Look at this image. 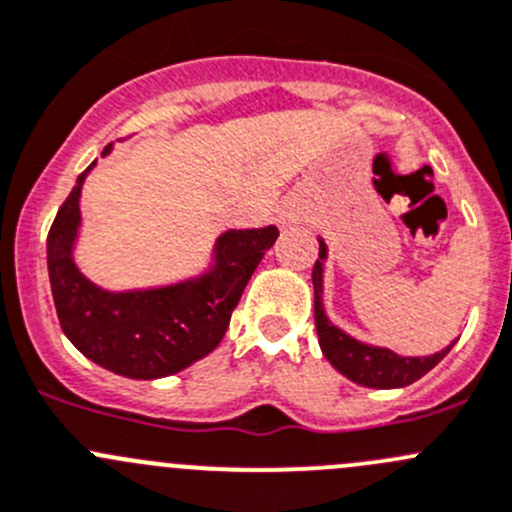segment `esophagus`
<instances>
[{"mask_svg":"<svg viewBox=\"0 0 512 512\" xmlns=\"http://www.w3.org/2000/svg\"><path fill=\"white\" fill-rule=\"evenodd\" d=\"M302 212V205L297 200H285L280 205V210H277V222L280 225H290V222H295L297 217H300Z\"/></svg>","mask_w":512,"mask_h":512,"instance_id":"obj_1","label":"esophagus"}]
</instances>
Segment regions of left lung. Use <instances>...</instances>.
Wrapping results in <instances>:
<instances>
[{
	"instance_id": "left-lung-1",
	"label": "left lung",
	"mask_w": 512,
	"mask_h": 512,
	"mask_svg": "<svg viewBox=\"0 0 512 512\" xmlns=\"http://www.w3.org/2000/svg\"><path fill=\"white\" fill-rule=\"evenodd\" d=\"M320 242V260L312 267V287H315V330L320 337V350L327 357L337 372L347 377V380L357 382L362 388H375V390H393L413 385L415 380L433 370L450 350L455 342L443 347L440 352L425 357H410L398 355L390 347L370 345L357 337L347 335L345 330L335 325L327 317L325 305H322V282H325V260H327V245L322 237Z\"/></svg>"
}]
</instances>
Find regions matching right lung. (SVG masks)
Instances as JSON below:
<instances>
[{
    "mask_svg": "<svg viewBox=\"0 0 512 512\" xmlns=\"http://www.w3.org/2000/svg\"><path fill=\"white\" fill-rule=\"evenodd\" d=\"M114 145L102 150L112 155ZM97 162L74 182L47 237V270L54 307L67 340L114 375L157 380L210 355L225 337L232 310L265 252L275 245V225L225 230L215 240L210 265L185 280L135 290H107L74 262L82 230V187Z\"/></svg>",
    "mask_w": 512,
    "mask_h": 512,
    "instance_id": "obj_1",
    "label": "right lung"
}]
</instances>
